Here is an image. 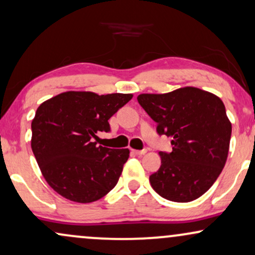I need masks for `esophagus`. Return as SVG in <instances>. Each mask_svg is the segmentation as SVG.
I'll return each instance as SVG.
<instances>
[{"label": "esophagus", "mask_w": 255, "mask_h": 255, "mask_svg": "<svg viewBox=\"0 0 255 255\" xmlns=\"http://www.w3.org/2000/svg\"><path fill=\"white\" fill-rule=\"evenodd\" d=\"M133 153L136 154V155H143V154L147 153V149H141V150H137V149H133Z\"/></svg>", "instance_id": "34e87169"}]
</instances>
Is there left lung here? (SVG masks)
<instances>
[{"instance_id":"obj_1","label":"left lung","mask_w":255,"mask_h":255,"mask_svg":"<svg viewBox=\"0 0 255 255\" xmlns=\"http://www.w3.org/2000/svg\"><path fill=\"white\" fill-rule=\"evenodd\" d=\"M137 102L157 124V134L172 137V151H160V168L149 176L153 189L174 202L200 198L227 160L232 125L224 102L194 87L141 94Z\"/></svg>"}]
</instances>
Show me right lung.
<instances>
[{
	"instance_id": "1",
	"label": "right lung",
	"mask_w": 255,
	"mask_h": 255,
	"mask_svg": "<svg viewBox=\"0 0 255 255\" xmlns=\"http://www.w3.org/2000/svg\"><path fill=\"white\" fill-rule=\"evenodd\" d=\"M131 94L66 92L40 105L31 122V149L49 186L63 198L88 204L112 191L129 149L98 146V133Z\"/></svg>"
}]
</instances>
